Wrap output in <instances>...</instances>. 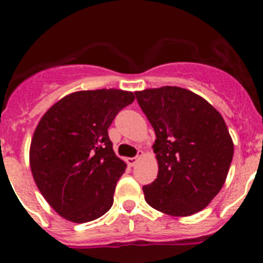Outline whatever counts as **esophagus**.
<instances>
[{
	"label": "esophagus",
	"instance_id": "1",
	"mask_svg": "<svg viewBox=\"0 0 263 263\" xmlns=\"http://www.w3.org/2000/svg\"><path fill=\"white\" fill-rule=\"evenodd\" d=\"M142 156H144V151L139 150V153H137V155L135 156V158L127 159V164H128V165H131V166H135V165H136L137 161H139V159L142 158Z\"/></svg>",
	"mask_w": 263,
	"mask_h": 263
}]
</instances>
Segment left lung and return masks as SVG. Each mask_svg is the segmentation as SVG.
I'll return each mask as SVG.
<instances>
[{
    "mask_svg": "<svg viewBox=\"0 0 263 263\" xmlns=\"http://www.w3.org/2000/svg\"><path fill=\"white\" fill-rule=\"evenodd\" d=\"M155 131L158 178L144 185L151 208L171 216L205 209L224 185L234 144L224 118L200 95L178 86L135 92Z\"/></svg>",
    "mask_w": 263,
    "mask_h": 263,
    "instance_id": "8db88e82",
    "label": "left lung"
}]
</instances>
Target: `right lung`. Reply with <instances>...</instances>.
<instances>
[{
	"label": "right lung",
	"mask_w": 263,
	"mask_h": 263,
	"mask_svg": "<svg viewBox=\"0 0 263 263\" xmlns=\"http://www.w3.org/2000/svg\"><path fill=\"white\" fill-rule=\"evenodd\" d=\"M134 100L124 90H81L54 103L39 121L29 151L31 174L63 219L92 221L112 208L127 165L113 151L108 128Z\"/></svg>",
	"instance_id": "add662e5"
}]
</instances>
